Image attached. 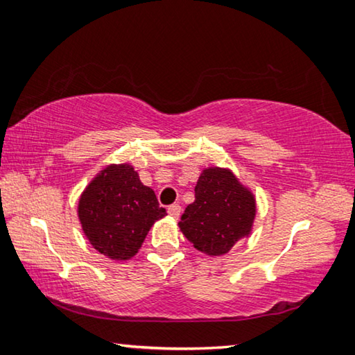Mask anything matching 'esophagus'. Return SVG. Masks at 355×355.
<instances>
[{"instance_id":"esophagus-1","label":"esophagus","mask_w":355,"mask_h":355,"mask_svg":"<svg viewBox=\"0 0 355 355\" xmlns=\"http://www.w3.org/2000/svg\"><path fill=\"white\" fill-rule=\"evenodd\" d=\"M167 213H169V216H172L173 219H178L180 214H182V207H180L178 203H173V205L167 208Z\"/></svg>"}]
</instances>
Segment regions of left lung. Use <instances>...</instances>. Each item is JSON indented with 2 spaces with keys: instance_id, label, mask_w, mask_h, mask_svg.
Here are the masks:
<instances>
[{
  "instance_id": "left-lung-1",
  "label": "left lung",
  "mask_w": 355,
  "mask_h": 355,
  "mask_svg": "<svg viewBox=\"0 0 355 355\" xmlns=\"http://www.w3.org/2000/svg\"><path fill=\"white\" fill-rule=\"evenodd\" d=\"M194 191L196 200L186 207L178 227L197 250L224 255L250 235L257 213L255 196L230 169L208 167Z\"/></svg>"
}]
</instances>
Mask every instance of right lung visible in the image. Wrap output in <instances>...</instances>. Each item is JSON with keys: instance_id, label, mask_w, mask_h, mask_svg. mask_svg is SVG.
Returning a JSON list of instances; mask_svg holds the SVG:
<instances>
[{"instance_id": "right-lung-1", "label": "right lung", "mask_w": 355, "mask_h": 355, "mask_svg": "<svg viewBox=\"0 0 355 355\" xmlns=\"http://www.w3.org/2000/svg\"><path fill=\"white\" fill-rule=\"evenodd\" d=\"M166 214L153 189L142 184L127 163L105 167L78 203V218L89 243L117 261L135 257L150 228Z\"/></svg>"}]
</instances>
